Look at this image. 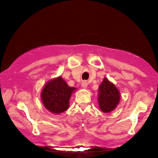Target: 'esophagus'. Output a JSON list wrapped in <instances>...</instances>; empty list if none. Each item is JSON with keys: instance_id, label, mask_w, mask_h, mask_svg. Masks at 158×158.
<instances>
[{"instance_id": "obj_1", "label": "esophagus", "mask_w": 158, "mask_h": 158, "mask_svg": "<svg viewBox=\"0 0 158 158\" xmlns=\"http://www.w3.org/2000/svg\"><path fill=\"white\" fill-rule=\"evenodd\" d=\"M88 85V82L87 81H83L82 83H81V87H82L83 88H87Z\"/></svg>"}]
</instances>
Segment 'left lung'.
I'll list each match as a JSON object with an SVG mask.
<instances>
[{"label":"left lung","mask_w":158,"mask_h":158,"mask_svg":"<svg viewBox=\"0 0 158 158\" xmlns=\"http://www.w3.org/2000/svg\"><path fill=\"white\" fill-rule=\"evenodd\" d=\"M98 91V102L102 112L109 113L117 108L120 101V94L114 83L105 77Z\"/></svg>","instance_id":"1"}]
</instances>
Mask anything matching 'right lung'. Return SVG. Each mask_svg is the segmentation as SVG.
<instances>
[{
  "label": "right lung",
  "mask_w": 158,
  "mask_h": 158,
  "mask_svg": "<svg viewBox=\"0 0 158 158\" xmlns=\"http://www.w3.org/2000/svg\"><path fill=\"white\" fill-rule=\"evenodd\" d=\"M77 88L68 86L61 77L48 81L41 90V98L47 110L54 114H59L69 108L70 97Z\"/></svg>",
  "instance_id": "add662e5"
}]
</instances>
